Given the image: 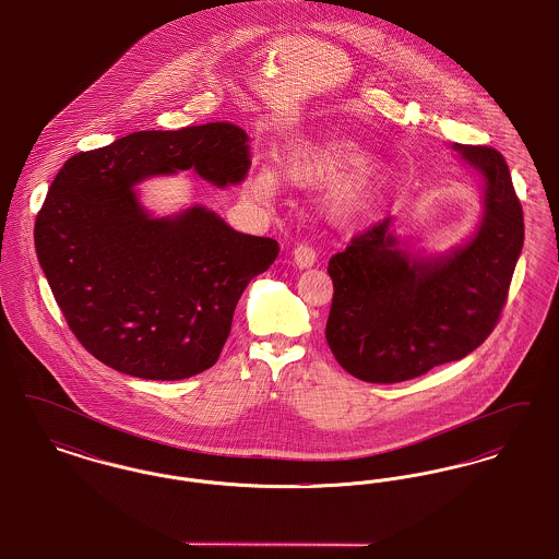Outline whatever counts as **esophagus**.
<instances>
[{
  "label": "esophagus",
  "instance_id": "34e87169",
  "mask_svg": "<svg viewBox=\"0 0 559 559\" xmlns=\"http://www.w3.org/2000/svg\"><path fill=\"white\" fill-rule=\"evenodd\" d=\"M293 260H295V264L299 267L314 266V262H317V251H314L312 245L299 242V245L295 247V251H293Z\"/></svg>",
  "mask_w": 559,
  "mask_h": 559
}]
</instances>
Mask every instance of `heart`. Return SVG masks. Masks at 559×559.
Here are the masks:
<instances>
[{"instance_id": "obj_1", "label": "heart", "mask_w": 559, "mask_h": 559, "mask_svg": "<svg viewBox=\"0 0 559 559\" xmlns=\"http://www.w3.org/2000/svg\"><path fill=\"white\" fill-rule=\"evenodd\" d=\"M367 160L365 151L344 138H317L293 144L283 155L285 176L297 185H326L343 178L331 194L333 210L340 215L369 210L383 188V176ZM260 199L270 201L278 190L272 169H262L253 182Z\"/></svg>"}]
</instances>
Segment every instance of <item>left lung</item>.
<instances>
[{
    "label": "left lung",
    "mask_w": 559,
    "mask_h": 559,
    "mask_svg": "<svg viewBox=\"0 0 559 559\" xmlns=\"http://www.w3.org/2000/svg\"><path fill=\"white\" fill-rule=\"evenodd\" d=\"M486 178L476 237L449 258L400 251L390 217L329 260L326 344L356 379L399 383L465 358L495 331L524 245V212L499 151L454 144Z\"/></svg>",
    "instance_id": "obj_1"
}]
</instances>
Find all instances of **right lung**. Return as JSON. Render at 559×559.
Listing matches in <instances>:
<instances>
[{"label":"right lung","instance_id":"right-lung-1","mask_svg":"<svg viewBox=\"0 0 559 559\" xmlns=\"http://www.w3.org/2000/svg\"><path fill=\"white\" fill-rule=\"evenodd\" d=\"M197 169L215 187L249 169L233 123L133 132L78 153L35 217V251L73 335L94 358L142 379H187L213 367L239 297L278 242L233 230L205 207L155 219L133 185Z\"/></svg>","mask_w":559,"mask_h":559}]
</instances>
